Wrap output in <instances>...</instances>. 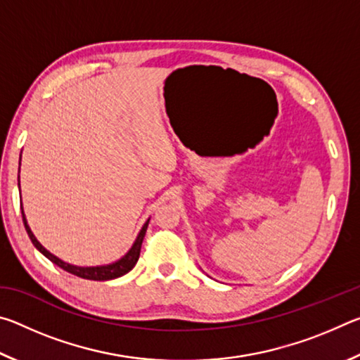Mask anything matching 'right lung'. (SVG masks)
Segmentation results:
<instances>
[{"instance_id":"1","label":"right lung","mask_w":360,"mask_h":360,"mask_svg":"<svg viewBox=\"0 0 360 360\" xmlns=\"http://www.w3.org/2000/svg\"><path fill=\"white\" fill-rule=\"evenodd\" d=\"M19 186H20V182H19ZM22 217H23V225H25V230H27V233L30 236V240H32L34 248L38 249V251L42 255H46L49 260L53 262V264L58 265L60 268H63L65 271L71 273V275H76V276L84 278V279H94V281H108V279H114V278L124 276L125 273H129L131 268L136 265V262L139 259V252H141V245H143L146 230H148V225H149V221H146L141 231H139L138 236H136L135 243H133V246L130 248V251L127 252L124 257L119 259L117 262H114V264L101 265V266H76V265L66 264V262L60 260L58 257H56V255L49 252L47 249L42 246L38 240H36V236L33 235L32 229L28 227L25 214H23V210H22Z\"/></svg>"}]
</instances>
